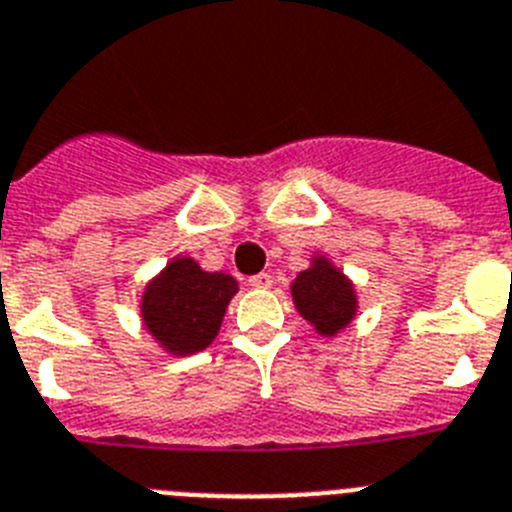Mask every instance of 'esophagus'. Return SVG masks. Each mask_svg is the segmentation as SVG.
I'll list each match as a JSON object with an SVG mask.
<instances>
[{
    "label": "esophagus",
    "mask_w": 512,
    "mask_h": 512,
    "mask_svg": "<svg viewBox=\"0 0 512 512\" xmlns=\"http://www.w3.org/2000/svg\"><path fill=\"white\" fill-rule=\"evenodd\" d=\"M248 282H251V287H256V290H269V287L274 285L272 274H266V272L256 274V277H251Z\"/></svg>",
    "instance_id": "1"
}]
</instances>
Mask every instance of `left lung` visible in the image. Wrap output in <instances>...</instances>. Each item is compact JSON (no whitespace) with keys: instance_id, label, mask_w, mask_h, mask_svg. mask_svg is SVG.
Returning a JSON list of instances; mask_svg holds the SVG:
<instances>
[{"instance_id":"left-lung-1","label":"left lung","mask_w":512,"mask_h":512,"mask_svg":"<svg viewBox=\"0 0 512 512\" xmlns=\"http://www.w3.org/2000/svg\"><path fill=\"white\" fill-rule=\"evenodd\" d=\"M290 292L300 316L326 339L342 334L360 308L355 282L326 253L310 256V266L292 279Z\"/></svg>"}]
</instances>
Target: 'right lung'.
<instances>
[{"label":"right lung","mask_w":512,"mask_h":512,"mask_svg":"<svg viewBox=\"0 0 512 512\" xmlns=\"http://www.w3.org/2000/svg\"><path fill=\"white\" fill-rule=\"evenodd\" d=\"M238 292V279L204 272L191 256H176L144 285L139 318L147 334L173 357L196 355L220 334L225 310Z\"/></svg>","instance_id":"1"}]
</instances>
